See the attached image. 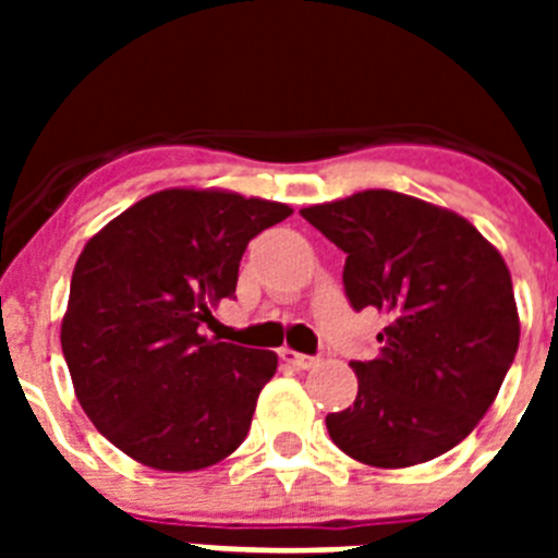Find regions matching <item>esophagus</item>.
<instances>
[{
  "label": "esophagus",
  "instance_id": "obj_1",
  "mask_svg": "<svg viewBox=\"0 0 558 558\" xmlns=\"http://www.w3.org/2000/svg\"><path fill=\"white\" fill-rule=\"evenodd\" d=\"M279 354H282L284 363H290V366H295V368H315V366H318V357H313V354L293 352V349H282Z\"/></svg>",
  "mask_w": 558,
  "mask_h": 558
}]
</instances>
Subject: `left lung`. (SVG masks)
<instances>
[{"instance_id": "left-lung-1", "label": "left lung", "mask_w": 558, "mask_h": 558, "mask_svg": "<svg viewBox=\"0 0 558 558\" xmlns=\"http://www.w3.org/2000/svg\"><path fill=\"white\" fill-rule=\"evenodd\" d=\"M302 218L347 254L352 307L388 318L377 357L349 363L357 397L329 413V438L379 470L445 456L489 411L520 347L506 259L466 218L402 192H354Z\"/></svg>"}]
</instances>
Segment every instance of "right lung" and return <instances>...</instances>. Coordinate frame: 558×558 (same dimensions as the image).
I'll use <instances>...</instances> for the list:
<instances>
[{"label": "right lung", "mask_w": 558, "mask_h": 558, "mask_svg": "<svg viewBox=\"0 0 558 558\" xmlns=\"http://www.w3.org/2000/svg\"><path fill=\"white\" fill-rule=\"evenodd\" d=\"M293 209L172 186L136 201L81 251L61 322L75 397L133 461L195 472L248 436L279 357L201 335L231 299L248 240Z\"/></svg>", "instance_id": "add662e5"}]
</instances>
